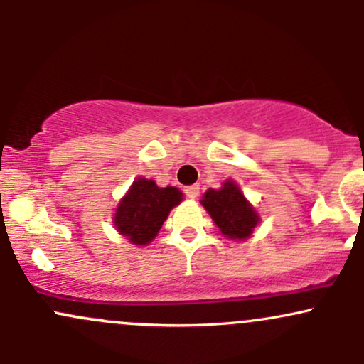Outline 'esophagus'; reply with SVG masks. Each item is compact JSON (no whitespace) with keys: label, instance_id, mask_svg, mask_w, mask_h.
<instances>
[{"label":"esophagus","instance_id":"esophagus-1","mask_svg":"<svg viewBox=\"0 0 364 364\" xmlns=\"http://www.w3.org/2000/svg\"><path fill=\"white\" fill-rule=\"evenodd\" d=\"M185 193L188 198H196L200 193V186L198 185H191V186H186L185 188Z\"/></svg>","mask_w":364,"mask_h":364}]
</instances>
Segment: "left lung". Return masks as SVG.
<instances>
[{"mask_svg":"<svg viewBox=\"0 0 364 364\" xmlns=\"http://www.w3.org/2000/svg\"><path fill=\"white\" fill-rule=\"evenodd\" d=\"M202 205L210 214L220 232L231 240L248 237L258 223L257 212L232 181H225L220 190L210 188L203 195Z\"/></svg>","mask_w":364,"mask_h":364,"instance_id":"1","label":"left lung"}]
</instances>
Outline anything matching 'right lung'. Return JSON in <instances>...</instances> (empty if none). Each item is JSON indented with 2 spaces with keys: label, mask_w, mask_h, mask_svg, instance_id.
I'll return each instance as SVG.
<instances>
[{
  "label": "right lung",
  "mask_w": 364,
  "mask_h": 364,
  "mask_svg": "<svg viewBox=\"0 0 364 364\" xmlns=\"http://www.w3.org/2000/svg\"><path fill=\"white\" fill-rule=\"evenodd\" d=\"M179 202L181 191L178 188H159L152 179L139 178L119 202L114 225L132 243L147 245Z\"/></svg>",
  "instance_id": "1"
}]
</instances>
